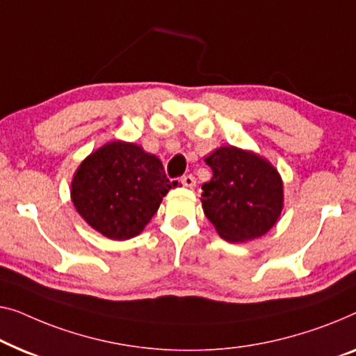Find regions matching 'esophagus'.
<instances>
[{"instance_id":"1","label":"esophagus","mask_w":356,"mask_h":356,"mask_svg":"<svg viewBox=\"0 0 356 356\" xmlns=\"http://www.w3.org/2000/svg\"><path fill=\"white\" fill-rule=\"evenodd\" d=\"M181 184H183V186H186V188H194L195 186V178L193 177V175H184V177L181 178Z\"/></svg>"}]
</instances>
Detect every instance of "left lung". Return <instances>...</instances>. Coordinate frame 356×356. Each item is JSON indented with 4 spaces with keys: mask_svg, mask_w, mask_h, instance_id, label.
<instances>
[{
    "mask_svg": "<svg viewBox=\"0 0 356 356\" xmlns=\"http://www.w3.org/2000/svg\"><path fill=\"white\" fill-rule=\"evenodd\" d=\"M213 177L202 189V209L216 233L245 242L268 233L280 218L284 195L277 170L250 151L218 147L205 159Z\"/></svg>",
    "mask_w": 356,
    "mask_h": 356,
    "instance_id": "1",
    "label": "left lung"
}]
</instances>
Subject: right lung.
I'll use <instances>...</instances> for the list:
<instances>
[{
	"label": "right lung",
	"mask_w": 356,
	"mask_h": 356,
	"mask_svg": "<svg viewBox=\"0 0 356 356\" xmlns=\"http://www.w3.org/2000/svg\"><path fill=\"white\" fill-rule=\"evenodd\" d=\"M172 188L162 162L133 143L91 152L72 179V202L91 228L125 241L141 233Z\"/></svg>",
	"instance_id": "add662e5"
}]
</instances>
